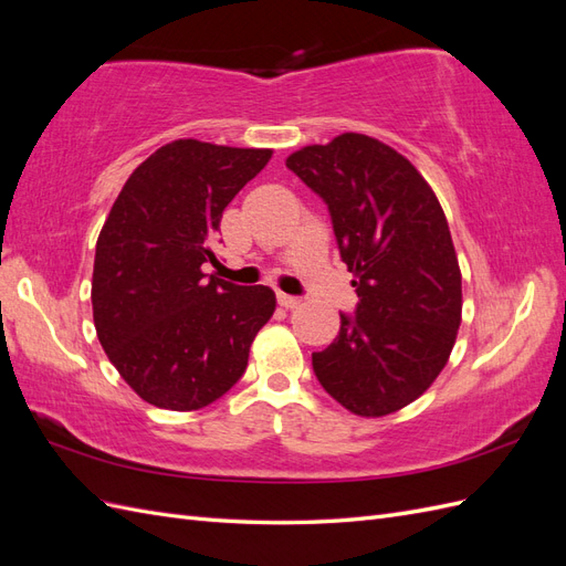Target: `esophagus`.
Instances as JSON below:
<instances>
[{"label":"esophagus","mask_w":566,"mask_h":566,"mask_svg":"<svg viewBox=\"0 0 566 566\" xmlns=\"http://www.w3.org/2000/svg\"><path fill=\"white\" fill-rule=\"evenodd\" d=\"M276 302H279V306H283V310H297V306H300V297L285 295V293H279Z\"/></svg>","instance_id":"1"}]
</instances>
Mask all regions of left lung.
<instances>
[{"label":"left lung","instance_id":"left-lung-1","mask_svg":"<svg viewBox=\"0 0 566 566\" xmlns=\"http://www.w3.org/2000/svg\"><path fill=\"white\" fill-rule=\"evenodd\" d=\"M285 165L331 210L356 316L312 354L318 382L361 418L413 403L447 366L462 318V276L441 205L408 158L366 134L290 153Z\"/></svg>","mask_w":566,"mask_h":566}]
</instances>
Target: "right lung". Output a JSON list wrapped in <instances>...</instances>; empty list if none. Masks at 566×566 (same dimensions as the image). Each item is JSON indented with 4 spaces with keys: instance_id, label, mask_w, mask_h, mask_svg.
<instances>
[{
    "instance_id": "obj_1",
    "label": "right lung",
    "mask_w": 566,
    "mask_h": 566,
    "mask_svg": "<svg viewBox=\"0 0 566 566\" xmlns=\"http://www.w3.org/2000/svg\"><path fill=\"white\" fill-rule=\"evenodd\" d=\"M271 148L165 144L134 169L96 241L92 310L101 347L139 397L167 410L210 406L241 380L276 310L266 285L210 276L221 212Z\"/></svg>"
}]
</instances>
